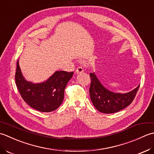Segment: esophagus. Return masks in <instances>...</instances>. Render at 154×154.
<instances>
[{"label": "esophagus", "instance_id": "1", "mask_svg": "<svg viewBox=\"0 0 154 154\" xmlns=\"http://www.w3.org/2000/svg\"><path fill=\"white\" fill-rule=\"evenodd\" d=\"M83 72H84V70H83V68H82V67H78L76 70V73L77 74H79L82 73Z\"/></svg>", "mask_w": 154, "mask_h": 154}]
</instances>
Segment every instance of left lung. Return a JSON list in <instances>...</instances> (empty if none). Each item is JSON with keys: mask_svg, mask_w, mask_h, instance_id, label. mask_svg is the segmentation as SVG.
Instances as JSON below:
<instances>
[{"mask_svg": "<svg viewBox=\"0 0 154 154\" xmlns=\"http://www.w3.org/2000/svg\"><path fill=\"white\" fill-rule=\"evenodd\" d=\"M90 96L91 101L98 110L104 114L116 113L126 108L132 102L140 85L131 92L116 93L103 86L95 73H90Z\"/></svg>", "mask_w": 154, "mask_h": 154, "instance_id": "obj_1", "label": "left lung"}]
</instances>
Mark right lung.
Listing matches in <instances>:
<instances>
[{"instance_id":"1","label":"right lung","mask_w":154,"mask_h":154,"mask_svg":"<svg viewBox=\"0 0 154 154\" xmlns=\"http://www.w3.org/2000/svg\"><path fill=\"white\" fill-rule=\"evenodd\" d=\"M72 76L73 72L56 71L46 81L32 83L23 76L18 60L15 81L22 98L31 108L40 112H50L61 105L65 88Z\"/></svg>"}]
</instances>
